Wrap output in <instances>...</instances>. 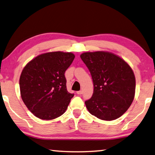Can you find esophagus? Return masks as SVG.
I'll return each instance as SVG.
<instances>
[{"instance_id": "obj_1", "label": "esophagus", "mask_w": 155, "mask_h": 155, "mask_svg": "<svg viewBox=\"0 0 155 155\" xmlns=\"http://www.w3.org/2000/svg\"><path fill=\"white\" fill-rule=\"evenodd\" d=\"M77 94H78V95H81V94H83V91H82V90L78 91H77Z\"/></svg>"}]
</instances>
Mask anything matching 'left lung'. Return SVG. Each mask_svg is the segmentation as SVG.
Wrapping results in <instances>:
<instances>
[{"label":"left lung","instance_id":"8db88e82","mask_svg":"<svg viewBox=\"0 0 155 155\" xmlns=\"http://www.w3.org/2000/svg\"><path fill=\"white\" fill-rule=\"evenodd\" d=\"M81 58L90 70L94 93L85 102L89 112L98 118L111 121L124 114L132 104L135 77L124 60L109 52H87Z\"/></svg>","mask_w":155,"mask_h":155}]
</instances>
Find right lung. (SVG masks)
Here are the masks:
<instances>
[{
    "instance_id": "add662e5",
    "label": "right lung",
    "mask_w": 155,
    "mask_h": 155,
    "mask_svg": "<svg viewBox=\"0 0 155 155\" xmlns=\"http://www.w3.org/2000/svg\"><path fill=\"white\" fill-rule=\"evenodd\" d=\"M74 57L72 52H46L31 60L22 70L21 97L37 117L52 120L66 111L74 94L67 90L64 74Z\"/></svg>"
}]
</instances>
